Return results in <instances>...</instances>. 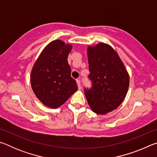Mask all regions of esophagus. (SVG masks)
<instances>
[{
    "label": "esophagus",
    "instance_id": "34e87169",
    "mask_svg": "<svg viewBox=\"0 0 157 157\" xmlns=\"http://www.w3.org/2000/svg\"><path fill=\"white\" fill-rule=\"evenodd\" d=\"M77 84H78V89L80 90L82 89V86H81V83H80V80L79 79H77L76 80Z\"/></svg>",
    "mask_w": 157,
    "mask_h": 157
}]
</instances>
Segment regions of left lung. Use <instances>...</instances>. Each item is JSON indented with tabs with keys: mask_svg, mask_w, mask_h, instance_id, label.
I'll use <instances>...</instances> for the list:
<instances>
[{
	"mask_svg": "<svg viewBox=\"0 0 157 157\" xmlns=\"http://www.w3.org/2000/svg\"><path fill=\"white\" fill-rule=\"evenodd\" d=\"M92 86L84 89L94 112H111L123 102L128 91L129 77L118 53L109 45L100 43L87 49Z\"/></svg>",
	"mask_w": 157,
	"mask_h": 157,
	"instance_id": "8db88e82",
	"label": "left lung"
}]
</instances>
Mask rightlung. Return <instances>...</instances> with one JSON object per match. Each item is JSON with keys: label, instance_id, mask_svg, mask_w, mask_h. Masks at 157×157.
<instances>
[{"label": "right lung", "instance_id": "add662e5", "mask_svg": "<svg viewBox=\"0 0 157 157\" xmlns=\"http://www.w3.org/2000/svg\"><path fill=\"white\" fill-rule=\"evenodd\" d=\"M72 46L55 40L45 47L32 69L31 86L36 98L45 106L56 109L77 90L78 84L71 76L68 56Z\"/></svg>", "mask_w": 157, "mask_h": 157}]
</instances>
